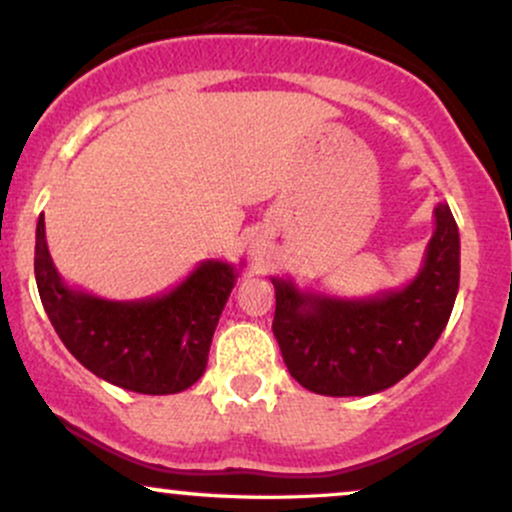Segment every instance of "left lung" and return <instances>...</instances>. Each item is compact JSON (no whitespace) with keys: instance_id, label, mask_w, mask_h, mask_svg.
<instances>
[{"instance_id":"obj_1","label":"left lung","mask_w":512,"mask_h":512,"mask_svg":"<svg viewBox=\"0 0 512 512\" xmlns=\"http://www.w3.org/2000/svg\"><path fill=\"white\" fill-rule=\"evenodd\" d=\"M269 279L277 296L272 330L289 374L320 396H372L411 374L445 330L459 291V228L440 201L418 274L364 299Z\"/></svg>"}]
</instances>
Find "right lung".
I'll return each mask as SVG.
<instances>
[{"label":"right lung","instance_id":"1","mask_svg":"<svg viewBox=\"0 0 512 512\" xmlns=\"http://www.w3.org/2000/svg\"><path fill=\"white\" fill-rule=\"evenodd\" d=\"M33 269L50 323L82 367L126 391L167 396L189 389L204 374L213 330L243 267L204 260L160 296L101 299L63 282L48 252L41 213Z\"/></svg>","mask_w":512,"mask_h":512}]
</instances>
